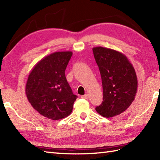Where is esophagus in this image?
<instances>
[{
	"mask_svg": "<svg viewBox=\"0 0 160 160\" xmlns=\"http://www.w3.org/2000/svg\"><path fill=\"white\" fill-rule=\"evenodd\" d=\"M81 98H84V99H88V98H89V95L88 94L83 95V96H81Z\"/></svg>",
	"mask_w": 160,
	"mask_h": 160,
	"instance_id": "obj_1",
	"label": "esophagus"
}]
</instances>
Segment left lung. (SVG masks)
<instances>
[{
  "mask_svg": "<svg viewBox=\"0 0 160 160\" xmlns=\"http://www.w3.org/2000/svg\"><path fill=\"white\" fill-rule=\"evenodd\" d=\"M93 52L103 89V101L96 110L104 118L116 116L127 110L135 99L136 73L127 56L118 51L96 47Z\"/></svg>",
  "mask_w": 160,
  "mask_h": 160,
  "instance_id": "obj_1",
  "label": "left lung"
}]
</instances>
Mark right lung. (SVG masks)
<instances>
[{
	"mask_svg": "<svg viewBox=\"0 0 160 160\" xmlns=\"http://www.w3.org/2000/svg\"><path fill=\"white\" fill-rule=\"evenodd\" d=\"M73 53L58 52L40 60L30 72L25 87L29 103L51 120L66 118L73 110L77 96L65 77V69Z\"/></svg>",
	"mask_w": 160,
	"mask_h": 160,
	"instance_id": "right-lung-1",
	"label": "right lung"
}]
</instances>
